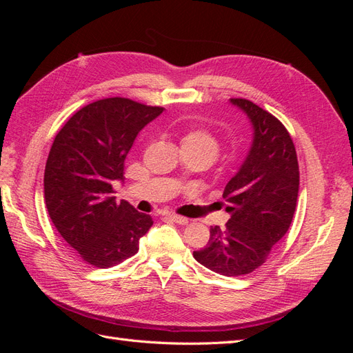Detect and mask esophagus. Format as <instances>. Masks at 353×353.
I'll return each mask as SVG.
<instances>
[{"label": "esophagus", "mask_w": 353, "mask_h": 353, "mask_svg": "<svg viewBox=\"0 0 353 353\" xmlns=\"http://www.w3.org/2000/svg\"><path fill=\"white\" fill-rule=\"evenodd\" d=\"M166 218L170 219V221L176 222V223H179V225H185V223H188V219H187V218L175 215V213H166Z\"/></svg>", "instance_id": "obj_1"}]
</instances>
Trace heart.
Instances as JSON below:
<instances>
[{"label": "heart", "mask_w": 353, "mask_h": 353, "mask_svg": "<svg viewBox=\"0 0 353 353\" xmlns=\"http://www.w3.org/2000/svg\"><path fill=\"white\" fill-rule=\"evenodd\" d=\"M181 147L194 150L203 160H205L208 166L215 162V159L218 157L221 150L218 138L209 131L201 130V128L190 130L188 132H185L183 140H181Z\"/></svg>", "instance_id": "obj_1"}]
</instances>
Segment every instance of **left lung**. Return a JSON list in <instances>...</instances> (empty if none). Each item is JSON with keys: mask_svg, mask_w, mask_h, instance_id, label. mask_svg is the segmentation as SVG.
Masks as SVG:
<instances>
[{"mask_svg": "<svg viewBox=\"0 0 353 353\" xmlns=\"http://www.w3.org/2000/svg\"><path fill=\"white\" fill-rule=\"evenodd\" d=\"M253 128L250 150L223 190L230 219L210 227L205 249L194 259L227 276L250 274L290 228L299 193V165L290 134L275 116L250 100L230 99Z\"/></svg>", "mask_w": 353, "mask_h": 353, "instance_id": "8db88e82", "label": "left lung"}]
</instances>
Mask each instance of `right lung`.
Here are the masks:
<instances>
[{
	"instance_id": "right-lung-1",
	"label": "right lung",
	"mask_w": 353,
	"mask_h": 353,
	"mask_svg": "<svg viewBox=\"0 0 353 353\" xmlns=\"http://www.w3.org/2000/svg\"><path fill=\"white\" fill-rule=\"evenodd\" d=\"M163 112L130 99L94 101L74 113L51 145L44 174L48 215L81 259L110 268L138 252L150 215L117 203L125 159L143 128Z\"/></svg>"
}]
</instances>
